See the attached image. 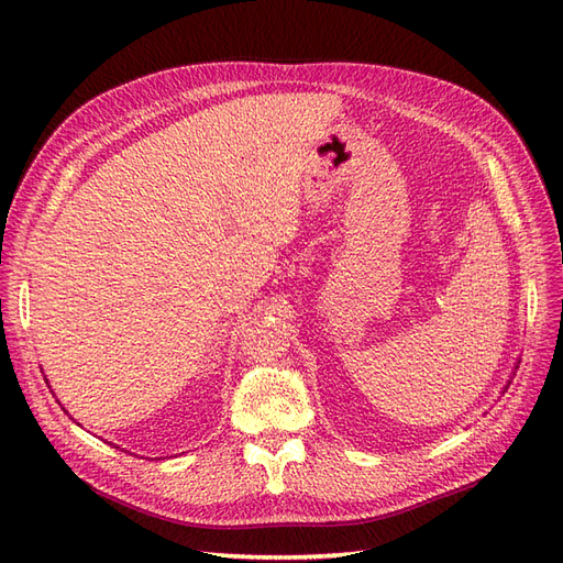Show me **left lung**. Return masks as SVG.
I'll use <instances>...</instances> for the list:
<instances>
[{
  "instance_id": "left-lung-1",
  "label": "left lung",
  "mask_w": 563,
  "mask_h": 563,
  "mask_svg": "<svg viewBox=\"0 0 563 563\" xmlns=\"http://www.w3.org/2000/svg\"><path fill=\"white\" fill-rule=\"evenodd\" d=\"M42 373H44V371H42ZM44 380H46V385H48V378H46V376H44ZM48 389H51V385H48ZM51 391H54V389H51ZM54 397H56V395H54ZM56 401H58V399H56ZM58 404H60V401H58ZM60 408H63V404H60ZM63 411H65V408H63ZM65 413H67V411H65Z\"/></svg>"
}]
</instances>
